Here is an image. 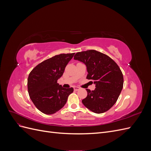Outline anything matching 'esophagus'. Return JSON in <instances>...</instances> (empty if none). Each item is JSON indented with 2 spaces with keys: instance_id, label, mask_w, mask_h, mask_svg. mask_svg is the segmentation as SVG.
I'll list each match as a JSON object with an SVG mask.
<instances>
[{
  "instance_id": "34e87169",
  "label": "esophagus",
  "mask_w": 151,
  "mask_h": 151,
  "mask_svg": "<svg viewBox=\"0 0 151 151\" xmlns=\"http://www.w3.org/2000/svg\"><path fill=\"white\" fill-rule=\"evenodd\" d=\"M74 89V91H79L80 89V88H79V87H77V86H75Z\"/></svg>"
}]
</instances>
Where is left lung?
Listing matches in <instances>:
<instances>
[{
	"mask_svg": "<svg viewBox=\"0 0 151 151\" xmlns=\"http://www.w3.org/2000/svg\"><path fill=\"white\" fill-rule=\"evenodd\" d=\"M74 59L84 63L88 73L86 79L94 81L96 85L93 91L86 89L88 95L82 103L95 113L108 111L116 102L123 88L120 67L106 55L94 50L77 52Z\"/></svg>",
	"mask_w": 151,
	"mask_h": 151,
	"instance_id": "left-lung-1",
	"label": "left lung"
}]
</instances>
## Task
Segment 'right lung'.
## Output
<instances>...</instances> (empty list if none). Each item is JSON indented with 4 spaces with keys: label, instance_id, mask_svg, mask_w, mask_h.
Masks as SVG:
<instances>
[{
    "label": "right lung",
    "instance_id": "add662e5",
    "mask_svg": "<svg viewBox=\"0 0 151 151\" xmlns=\"http://www.w3.org/2000/svg\"><path fill=\"white\" fill-rule=\"evenodd\" d=\"M74 53L60 54L42 62L29 73L28 90L29 97L40 111L52 115L63 107L73 88H64L57 83Z\"/></svg>",
    "mask_w": 151,
    "mask_h": 151
}]
</instances>
